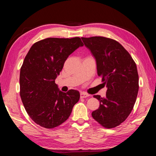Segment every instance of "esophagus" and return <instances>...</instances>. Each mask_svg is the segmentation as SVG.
Masks as SVG:
<instances>
[{"instance_id":"34e87169","label":"esophagus","mask_w":156,"mask_h":156,"mask_svg":"<svg viewBox=\"0 0 156 156\" xmlns=\"http://www.w3.org/2000/svg\"><path fill=\"white\" fill-rule=\"evenodd\" d=\"M89 95L84 93V92H81L80 93V98H87V97H89Z\"/></svg>"}]
</instances>
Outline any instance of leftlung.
<instances>
[{
	"mask_svg": "<svg viewBox=\"0 0 156 156\" xmlns=\"http://www.w3.org/2000/svg\"><path fill=\"white\" fill-rule=\"evenodd\" d=\"M81 38L96 60L98 76L107 88L106 97L94 96L100 107L92 117L104 127H115L127 118L136 102L139 89L136 65L115 40L102 36Z\"/></svg>",
	"mask_w": 156,
	"mask_h": 156,
	"instance_id": "obj_1",
	"label": "left lung"
}]
</instances>
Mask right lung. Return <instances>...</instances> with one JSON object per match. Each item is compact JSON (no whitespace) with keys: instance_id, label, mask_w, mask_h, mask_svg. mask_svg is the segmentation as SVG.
Here are the masks:
<instances>
[{"instance_id":"1","label":"right lung","mask_w":156,"mask_h":156,"mask_svg":"<svg viewBox=\"0 0 156 156\" xmlns=\"http://www.w3.org/2000/svg\"><path fill=\"white\" fill-rule=\"evenodd\" d=\"M83 43L79 37L48 38L34 43L20 72V95L28 115L43 127H56L68 119L79 91H61L55 83L70 54Z\"/></svg>"}]
</instances>
